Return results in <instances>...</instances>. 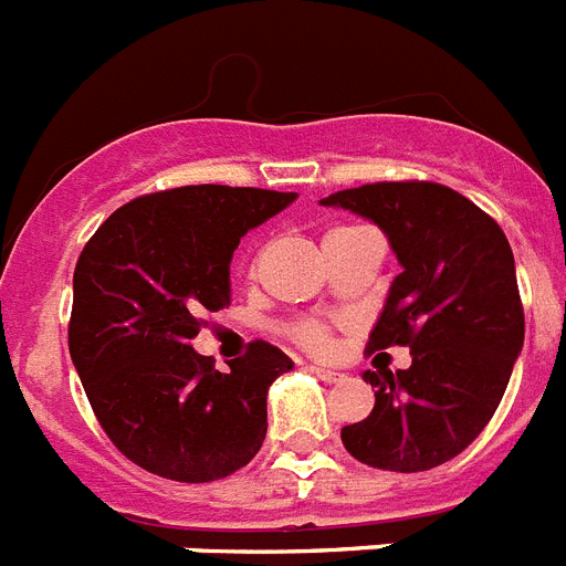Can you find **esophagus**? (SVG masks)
Returning a JSON list of instances; mask_svg holds the SVG:
<instances>
[{
    "label": "esophagus",
    "mask_w": 566,
    "mask_h": 566,
    "mask_svg": "<svg viewBox=\"0 0 566 566\" xmlns=\"http://www.w3.org/2000/svg\"><path fill=\"white\" fill-rule=\"evenodd\" d=\"M312 373H315L317 378H321V381H329V385H333V381H338L340 376H344V373H338V370H329V367H321V364H315V367H310Z\"/></svg>",
    "instance_id": "esophagus-1"
}]
</instances>
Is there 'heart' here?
<instances>
[{"label":"heart","mask_w":566,"mask_h":566,"mask_svg":"<svg viewBox=\"0 0 566 566\" xmlns=\"http://www.w3.org/2000/svg\"><path fill=\"white\" fill-rule=\"evenodd\" d=\"M338 231H344V228H338ZM292 338L297 340L301 347L310 349V353H324V349H329V344H333L329 326H326L324 321H301V324H294Z\"/></svg>","instance_id":"heart-1"}]
</instances>
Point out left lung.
I'll list each match as a JSON object with an SVG mask.
<instances>
[{
    "mask_svg": "<svg viewBox=\"0 0 566 566\" xmlns=\"http://www.w3.org/2000/svg\"><path fill=\"white\" fill-rule=\"evenodd\" d=\"M373 219L401 274L370 349L410 347L408 370L364 373L370 417L340 428L349 454L385 471H428L478 440L524 347V306L506 233L437 181H376L321 199Z\"/></svg>",
    "mask_w": 566,
    "mask_h": 566,
    "instance_id": "1",
    "label": "left lung"
}]
</instances>
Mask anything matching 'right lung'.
<instances>
[{"label": "right lung", "mask_w": 566, "mask_h": 566, "mask_svg": "<svg viewBox=\"0 0 566 566\" xmlns=\"http://www.w3.org/2000/svg\"><path fill=\"white\" fill-rule=\"evenodd\" d=\"M297 193L188 185L126 202L74 265L69 353L115 448L179 483L249 465L265 440V396L294 367L251 340L217 370L190 340L202 312L231 303V256Z\"/></svg>", "instance_id": "right-lung-1"}]
</instances>
